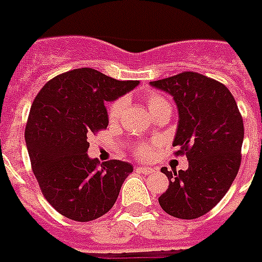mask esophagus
I'll list each match as a JSON object with an SVG mask.
<instances>
[{"label": "esophagus", "mask_w": 262, "mask_h": 262, "mask_svg": "<svg viewBox=\"0 0 262 262\" xmlns=\"http://www.w3.org/2000/svg\"><path fill=\"white\" fill-rule=\"evenodd\" d=\"M136 171L140 172V173H145V175H149V173H153L155 169L150 167H136Z\"/></svg>", "instance_id": "esophagus-1"}]
</instances>
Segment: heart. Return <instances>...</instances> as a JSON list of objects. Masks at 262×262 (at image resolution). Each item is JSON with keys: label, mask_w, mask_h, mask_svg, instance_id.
Masks as SVG:
<instances>
[{"label": "heart", "mask_w": 262, "mask_h": 262, "mask_svg": "<svg viewBox=\"0 0 262 262\" xmlns=\"http://www.w3.org/2000/svg\"><path fill=\"white\" fill-rule=\"evenodd\" d=\"M168 105V102L165 101L164 98L161 97L160 94H156V93H149L146 95V106H148V110L150 112V114H155L159 109H161L163 106ZM122 107H124V101L122 99H117L116 102H113L109 107V118L110 121L117 120L120 117L121 112H122ZM152 149L149 146L145 145V144H140L137 145V155L141 157H149Z\"/></svg>", "instance_id": "obj_1"}]
</instances>
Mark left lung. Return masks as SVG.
Listing matches in <instances>:
<instances>
[{
  "label": "left lung",
  "instance_id": "left-lung-1",
  "mask_svg": "<svg viewBox=\"0 0 262 262\" xmlns=\"http://www.w3.org/2000/svg\"><path fill=\"white\" fill-rule=\"evenodd\" d=\"M173 97L179 122L173 146L186 153L188 169L161 171L169 186L159 203L180 220L205 215L229 191L241 164L244 121L234 97L225 84L198 72L150 82Z\"/></svg>",
  "mask_w": 262,
  "mask_h": 262
}]
</instances>
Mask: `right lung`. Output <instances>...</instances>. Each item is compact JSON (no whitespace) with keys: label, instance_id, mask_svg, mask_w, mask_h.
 Instances as JSON below:
<instances>
[{"label":"right lung","instance_id":"1","mask_svg":"<svg viewBox=\"0 0 262 262\" xmlns=\"http://www.w3.org/2000/svg\"><path fill=\"white\" fill-rule=\"evenodd\" d=\"M138 83L76 69L55 76L36 95L25 127L27 149L42 195L66 218L89 222L106 214L133 172L126 161L99 165L87 155V137L109 125L105 102Z\"/></svg>","mask_w":262,"mask_h":262}]
</instances>
